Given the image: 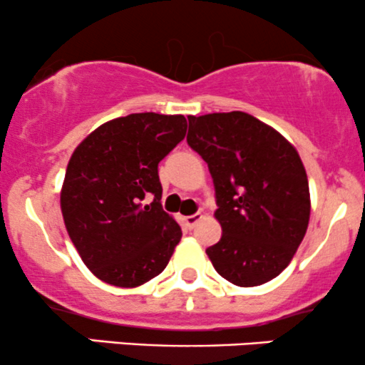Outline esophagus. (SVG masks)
<instances>
[{"label":"esophagus","instance_id":"obj_1","mask_svg":"<svg viewBox=\"0 0 365 365\" xmlns=\"http://www.w3.org/2000/svg\"><path fill=\"white\" fill-rule=\"evenodd\" d=\"M200 220H202V215H200V212H195V215L183 217V223H185L188 230H192V228H195V225L199 223Z\"/></svg>","mask_w":365,"mask_h":365}]
</instances>
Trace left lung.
I'll return each instance as SVG.
<instances>
[{
  "label": "left lung",
  "instance_id": "1",
  "mask_svg": "<svg viewBox=\"0 0 365 365\" xmlns=\"http://www.w3.org/2000/svg\"><path fill=\"white\" fill-rule=\"evenodd\" d=\"M187 142L207 163L223 235L207 247L215 269L237 287L276 278L311 216L307 173L282 133L244 111L188 116Z\"/></svg>",
  "mask_w": 365,
  "mask_h": 365
}]
</instances>
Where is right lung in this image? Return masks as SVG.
Masks as SVG:
<instances>
[{"mask_svg":"<svg viewBox=\"0 0 365 365\" xmlns=\"http://www.w3.org/2000/svg\"><path fill=\"white\" fill-rule=\"evenodd\" d=\"M185 133L183 115L132 113L103 123L73 150L63 220L83 264L103 282L139 287L170 262L182 228L163 211L158 165Z\"/></svg>","mask_w":365,"mask_h":365,"instance_id":"obj_1","label":"right lung"}]
</instances>
